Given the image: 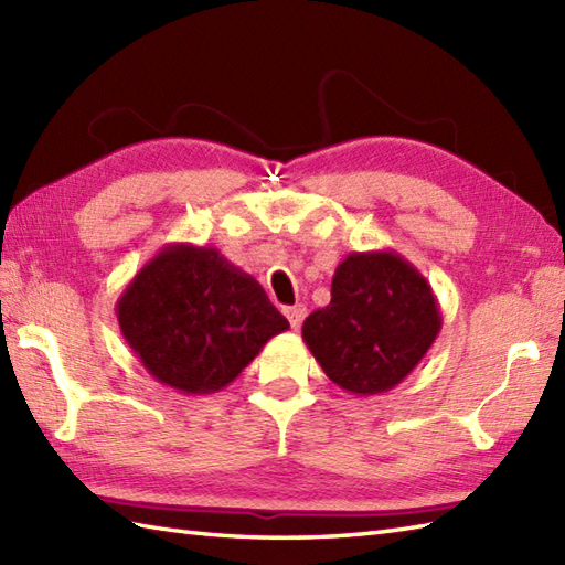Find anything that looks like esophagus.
I'll return each instance as SVG.
<instances>
[{
    "label": "esophagus",
    "mask_w": 565,
    "mask_h": 565,
    "mask_svg": "<svg viewBox=\"0 0 565 565\" xmlns=\"http://www.w3.org/2000/svg\"><path fill=\"white\" fill-rule=\"evenodd\" d=\"M284 316L289 318L291 328H294V330H298V328H301L303 318H306V308H303V306H291V308H286V310H284Z\"/></svg>",
    "instance_id": "1"
}]
</instances>
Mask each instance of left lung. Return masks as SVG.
<instances>
[{"label": "left lung", "instance_id": "1", "mask_svg": "<svg viewBox=\"0 0 565 565\" xmlns=\"http://www.w3.org/2000/svg\"><path fill=\"white\" fill-rule=\"evenodd\" d=\"M330 303L303 322V342L332 383L354 395L398 386L437 340L435 291L393 249L352 252L332 276Z\"/></svg>", "mask_w": 565, "mask_h": 565}]
</instances>
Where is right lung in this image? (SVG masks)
Here are the masks:
<instances>
[{
	"label": "right lung",
	"instance_id": "obj_1",
	"mask_svg": "<svg viewBox=\"0 0 565 565\" xmlns=\"http://www.w3.org/2000/svg\"><path fill=\"white\" fill-rule=\"evenodd\" d=\"M124 340L152 379L186 395L225 388L289 330L257 279L215 247H162L116 303Z\"/></svg>",
	"mask_w": 565,
	"mask_h": 565
}]
</instances>
